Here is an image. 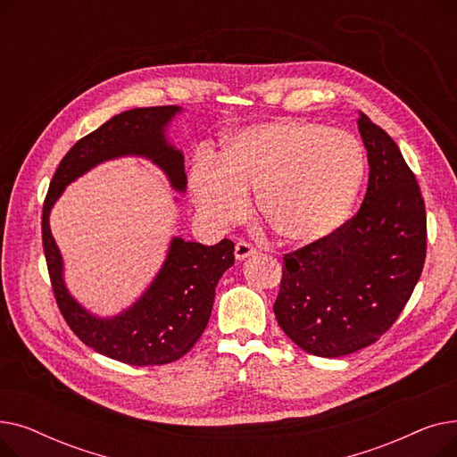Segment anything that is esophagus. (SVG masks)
<instances>
[{"instance_id":"esophagus-1","label":"esophagus","mask_w":457,"mask_h":457,"mask_svg":"<svg viewBox=\"0 0 457 457\" xmlns=\"http://www.w3.org/2000/svg\"><path fill=\"white\" fill-rule=\"evenodd\" d=\"M253 253H255V248L250 243H246V241H238L235 245V257H237V261H245V259H248Z\"/></svg>"}]
</instances>
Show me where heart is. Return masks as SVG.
I'll list each match as a JSON object with an SVG mask.
<instances>
[{
	"instance_id": "1",
	"label": "heart",
	"mask_w": 457,
	"mask_h": 457,
	"mask_svg": "<svg viewBox=\"0 0 457 457\" xmlns=\"http://www.w3.org/2000/svg\"><path fill=\"white\" fill-rule=\"evenodd\" d=\"M367 172L353 135L307 120H276L235 131L219 155L202 154L190 166V192L204 219L229 226L257 211L285 243L324 241L348 219Z\"/></svg>"
}]
</instances>
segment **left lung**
<instances>
[{
    "mask_svg": "<svg viewBox=\"0 0 457 457\" xmlns=\"http://www.w3.org/2000/svg\"><path fill=\"white\" fill-rule=\"evenodd\" d=\"M369 187L352 220L283 257L274 303L279 328L319 357L376 343L410 300L426 257V207L396 142L359 112Z\"/></svg>",
    "mask_w": 457,
    "mask_h": 457,
    "instance_id": "8db88e82",
    "label": "left lung"
}]
</instances>
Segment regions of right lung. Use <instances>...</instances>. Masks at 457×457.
<instances>
[{"instance_id": "obj_1", "label": "right lung", "mask_w": 457, "mask_h": 457, "mask_svg": "<svg viewBox=\"0 0 457 457\" xmlns=\"http://www.w3.org/2000/svg\"><path fill=\"white\" fill-rule=\"evenodd\" d=\"M178 105L140 107L112 116L102 128L78 140L61 161L42 211V245L57 305L70 329L98 353L133 367L178 361L209 322L214 289L235 262L233 243L219 245L172 237L162 267L140 298L114 317H96L70 295L64 283V262L50 229V212L66 185L94 166L118 157H144L166 174L178 192L187 188L185 157L168 140L166 129Z\"/></svg>"}]
</instances>
